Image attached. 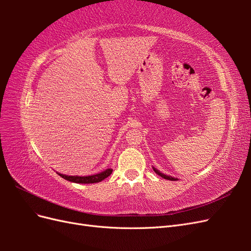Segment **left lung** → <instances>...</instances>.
<instances>
[{"label": "left lung", "mask_w": 251, "mask_h": 251, "mask_svg": "<svg viewBox=\"0 0 251 251\" xmlns=\"http://www.w3.org/2000/svg\"><path fill=\"white\" fill-rule=\"evenodd\" d=\"M153 169H154V171H155V173H156V174H158L159 176L162 177V178H164V179H168V180H171V181H176V180H178V179H176V178H173V177H171V176H166V175L161 174L160 172H158L155 168H153Z\"/></svg>", "instance_id": "obj_1"}]
</instances>
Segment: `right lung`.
I'll return each mask as SVG.
<instances>
[{
	"mask_svg": "<svg viewBox=\"0 0 251 251\" xmlns=\"http://www.w3.org/2000/svg\"><path fill=\"white\" fill-rule=\"evenodd\" d=\"M113 170L112 169H108L105 170L100 174L96 175H91V176H85V177H79V176H67V175H63V174H58L60 177L71 181V182H75V183H97V182H100L103 179H105L107 177H109L110 175L112 174Z\"/></svg>",
	"mask_w": 251,
	"mask_h": 251,
	"instance_id": "obj_1",
	"label": "right lung"
}]
</instances>
